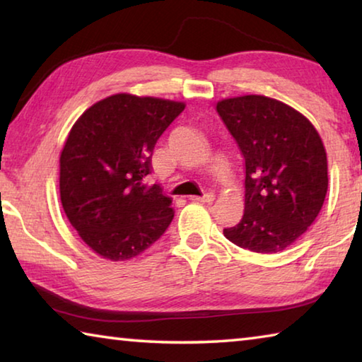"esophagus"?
Returning <instances> with one entry per match:
<instances>
[{
	"label": "esophagus",
	"mask_w": 362,
	"mask_h": 362,
	"mask_svg": "<svg viewBox=\"0 0 362 362\" xmlns=\"http://www.w3.org/2000/svg\"><path fill=\"white\" fill-rule=\"evenodd\" d=\"M192 201H196V203H212L214 201V193H206L203 196H192L189 198Z\"/></svg>",
	"instance_id": "1"
}]
</instances>
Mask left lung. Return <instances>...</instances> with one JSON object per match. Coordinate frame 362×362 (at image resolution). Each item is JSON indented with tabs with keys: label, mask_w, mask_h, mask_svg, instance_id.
<instances>
[{
	"label": "left lung",
	"mask_w": 362,
	"mask_h": 362,
	"mask_svg": "<svg viewBox=\"0 0 362 362\" xmlns=\"http://www.w3.org/2000/svg\"><path fill=\"white\" fill-rule=\"evenodd\" d=\"M246 164V199L226 240L259 254H276L315 222L327 193V158L313 124L286 103L243 95L217 103Z\"/></svg>",
	"instance_id": "8db88e82"
}]
</instances>
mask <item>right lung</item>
I'll return each instance as SVG.
<instances>
[{
  "label": "right lung",
  "mask_w": 362,
  "mask_h": 362,
  "mask_svg": "<svg viewBox=\"0 0 362 362\" xmlns=\"http://www.w3.org/2000/svg\"><path fill=\"white\" fill-rule=\"evenodd\" d=\"M183 108L182 102L116 94L71 127L60 155V201L73 228L103 259H132L173 222V199L146 175L158 139Z\"/></svg>",
  "instance_id": "add662e5"
}]
</instances>
